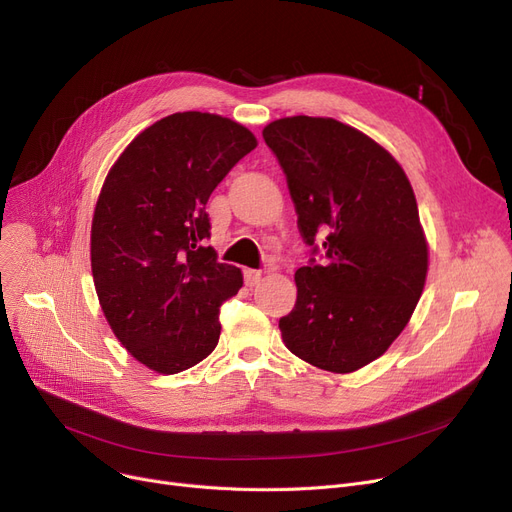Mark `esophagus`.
Listing matches in <instances>:
<instances>
[{
	"mask_svg": "<svg viewBox=\"0 0 512 512\" xmlns=\"http://www.w3.org/2000/svg\"><path fill=\"white\" fill-rule=\"evenodd\" d=\"M261 282V272L259 270H247L245 272V284L247 286H257Z\"/></svg>",
	"mask_w": 512,
	"mask_h": 512,
	"instance_id": "esophagus-1",
	"label": "esophagus"
}]
</instances>
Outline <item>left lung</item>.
<instances>
[{
	"mask_svg": "<svg viewBox=\"0 0 512 512\" xmlns=\"http://www.w3.org/2000/svg\"><path fill=\"white\" fill-rule=\"evenodd\" d=\"M263 139L311 247L282 340L319 369L357 371L388 351L423 292L427 242L411 182L384 147L332 118H282Z\"/></svg>",
	"mask_w": 512,
	"mask_h": 512,
	"instance_id": "1",
	"label": "left lung"
}]
</instances>
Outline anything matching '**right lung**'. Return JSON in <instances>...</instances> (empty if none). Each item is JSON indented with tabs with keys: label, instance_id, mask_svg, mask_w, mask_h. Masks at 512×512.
Instances as JSON below:
<instances>
[{
	"label": "right lung",
	"instance_id": "add662e5",
	"mask_svg": "<svg viewBox=\"0 0 512 512\" xmlns=\"http://www.w3.org/2000/svg\"><path fill=\"white\" fill-rule=\"evenodd\" d=\"M257 147L228 118L182 112L145 128L107 174L91 228V267L107 324L157 373L203 361L220 340V307L238 267L207 247V199Z\"/></svg>",
	"mask_w": 512,
	"mask_h": 512
}]
</instances>
